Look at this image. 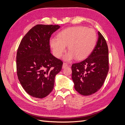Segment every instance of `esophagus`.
Returning <instances> with one entry per match:
<instances>
[{
	"mask_svg": "<svg viewBox=\"0 0 125 125\" xmlns=\"http://www.w3.org/2000/svg\"><path fill=\"white\" fill-rule=\"evenodd\" d=\"M68 66V65L66 62H63V65H62V68H65L66 67H67Z\"/></svg>",
	"mask_w": 125,
	"mask_h": 125,
	"instance_id": "1",
	"label": "esophagus"
}]
</instances>
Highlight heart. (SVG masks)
I'll return each instance as SVG.
<instances>
[{
    "mask_svg": "<svg viewBox=\"0 0 125 125\" xmlns=\"http://www.w3.org/2000/svg\"><path fill=\"white\" fill-rule=\"evenodd\" d=\"M97 35L93 29L78 26L67 28L60 31L57 39L50 40V45L56 57L61 58L68 46L69 52L65 57L67 61L75 57L77 60L86 58L95 47Z\"/></svg>",
    "mask_w": 125,
    "mask_h": 125,
    "instance_id": "obj_1",
    "label": "heart"
}]
</instances>
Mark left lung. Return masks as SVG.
<instances>
[{
  "mask_svg": "<svg viewBox=\"0 0 125 125\" xmlns=\"http://www.w3.org/2000/svg\"><path fill=\"white\" fill-rule=\"evenodd\" d=\"M98 35L96 44L88 57L71 66L74 89L82 95L96 92L103 85L109 70L106 41L100 32Z\"/></svg>",
  "mask_w": 125,
  "mask_h": 125,
  "instance_id": "1",
  "label": "left lung"
}]
</instances>
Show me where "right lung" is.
<instances>
[{
	"mask_svg": "<svg viewBox=\"0 0 125 125\" xmlns=\"http://www.w3.org/2000/svg\"><path fill=\"white\" fill-rule=\"evenodd\" d=\"M58 25L37 24L22 39L16 57L18 79L30 95L42 99L54 88L63 62L51 53L50 40Z\"/></svg>",
	"mask_w": 125,
	"mask_h": 125,
	"instance_id": "add662e5",
	"label": "right lung"
}]
</instances>
